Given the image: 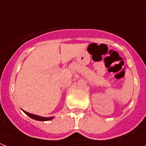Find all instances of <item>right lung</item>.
Here are the masks:
<instances>
[{
  "label": "right lung",
  "instance_id": "obj_1",
  "mask_svg": "<svg viewBox=\"0 0 146 146\" xmlns=\"http://www.w3.org/2000/svg\"><path fill=\"white\" fill-rule=\"evenodd\" d=\"M23 111H24L25 113L27 115L29 116L30 118L33 119H35V120H37V121H49V120H51L54 117H39V116L38 115H35V114H30V113L29 112H27L26 111H25V110H23Z\"/></svg>",
  "mask_w": 146,
  "mask_h": 146
}]
</instances>
